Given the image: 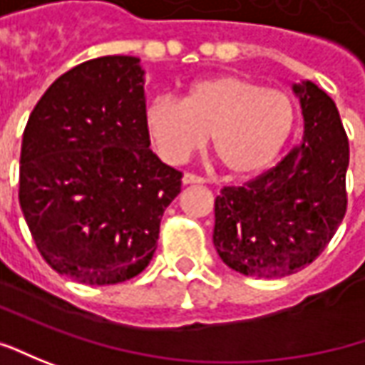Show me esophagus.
Instances as JSON below:
<instances>
[{
	"mask_svg": "<svg viewBox=\"0 0 365 365\" xmlns=\"http://www.w3.org/2000/svg\"><path fill=\"white\" fill-rule=\"evenodd\" d=\"M182 183L183 185H202V183H206V180L195 173H183Z\"/></svg>",
	"mask_w": 365,
	"mask_h": 365,
	"instance_id": "34e87169",
	"label": "esophagus"
}]
</instances>
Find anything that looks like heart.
Wrapping results in <instances>:
<instances>
[{"instance_id":"b5f03b06","label":"heart","mask_w":365,"mask_h":365,"mask_svg":"<svg viewBox=\"0 0 365 365\" xmlns=\"http://www.w3.org/2000/svg\"><path fill=\"white\" fill-rule=\"evenodd\" d=\"M295 101L242 74H216L187 86L182 101L155 96L145 129L168 163H183L214 141V153L236 178L267 171L295 131Z\"/></svg>"}]
</instances>
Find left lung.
Returning a JSON list of instances; mask_svg holds the SVG:
<instances>
[{"label":"left lung","mask_w":365,"mask_h":365,"mask_svg":"<svg viewBox=\"0 0 365 365\" xmlns=\"http://www.w3.org/2000/svg\"><path fill=\"white\" fill-rule=\"evenodd\" d=\"M305 133L272 170L216 197L214 246L236 272L281 279L305 269L346 216L349 143L331 96L293 84Z\"/></svg>","instance_id":"left-lung-1"}]
</instances>
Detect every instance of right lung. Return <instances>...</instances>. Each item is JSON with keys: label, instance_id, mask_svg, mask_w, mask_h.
Instances as JSON below:
<instances>
[{"label": "right lung", "instance_id": "1", "mask_svg": "<svg viewBox=\"0 0 365 365\" xmlns=\"http://www.w3.org/2000/svg\"><path fill=\"white\" fill-rule=\"evenodd\" d=\"M135 56L86 60L50 84L28 119L19 206L40 255L84 284L137 277L182 171L149 149L145 72Z\"/></svg>", "mask_w": 365, "mask_h": 365}]
</instances>
